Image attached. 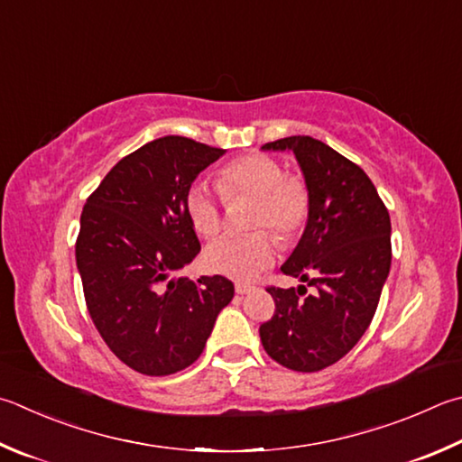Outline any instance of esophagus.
<instances>
[{
  "label": "esophagus",
  "instance_id": "34e87169",
  "mask_svg": "<svg viewBox=\"0 0 462 462\" xmlns=\"http://www.w3.org/2000/svg\"><path fill=\"white\" fill-rule=\"evenodd\" d=\"M234 289H236L238 295H248V292L253 291L254 287H253V284H248V282H236V287H234Z\"/></svg>",
  "mask_w": 462,
  "mask_h": 462
}]
</instances>
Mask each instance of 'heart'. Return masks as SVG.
I'll return each instance as SVG.
<instances>
[{"label":"heart","instance_id":"heart-1","mask_svg":"<svg viewBox=\"0 0 462 462\" xmlns=\"http://www.w3.org/2000/svg\"><path fill=\"white\" fill-rule=\"evenodd\" d=\"M217 188L226 199L256 198L250 226L273 230L282 242L299 238L311 214V189L305 178L284 173L279 159L266 153L242 155L222 165ZM186 212L199 236L214 238L222 230V202L208 183H191L186 194ZM274 236L266 230L228 234L209 245L206 264L212 273L230 279L253 281L274 263Z\"/></svg>","mask_w":462,"mask_h":462}]
</instances>
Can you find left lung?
<instances>
[{"label":"left lung","mask_w":462,"mask_h":462,"mask_svg":"<svg viewBox=\"0 0 462 462\" xmlns=\"http://www.w3.org/2000/svg\"><path fill=\"white\" fill-rule=\"evenodd\" d=\"M263 149L292 151L311 189L303 238L281 271L314 291L266 287L274 315L260 325V341L276 364L321 372L362 339L375 315L392 264L390 214L362 167L323 141L295 135Z\"/></svg>","instance_id":"1"}]
</instances>
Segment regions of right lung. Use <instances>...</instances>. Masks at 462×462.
Listing matches in <instances>:
<instances>
[{
	"label": "right lung",
	"mask_w": 462,
	"mask_h": 462,
	"mask_svg": "<svg viewBox=\"0 0 462 462\" xmlns=\"http://www.w3.org/2000/svg\"><path fill=\"white\" fill-rule=\"evenodd\" d=\"M224 149L167 135L123 157L88 196L77 266L88 315L131 370L170 375L202 354L216 317L234 297L222 274L175 273L202 246L186 212L196 175Z\"/></svg>",
	"instance_id": "add662e5"
}]
</instances>
